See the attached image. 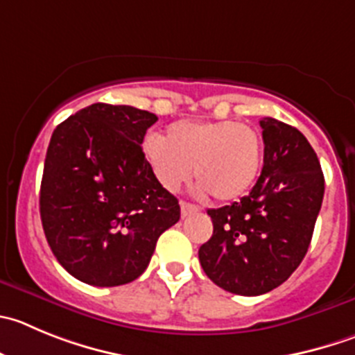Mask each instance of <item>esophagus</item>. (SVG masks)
Returning <instances> with one entry per match:
<instances>
[{
    "instance_id": "esophagus-1",
    "label": "esophagus",
    "mask_w": 355,
    "mask_h": 355,
    "mask_svg": "<svg viewBox=\"0 0 355 355\" xmlns=\"http://www.w3.org/2000/svg\"><path fill=\"white\" fill-rule=\"evenodd\" d=\"M195 212H198L197 205L190 204V202H181V216L183 218H188V216L195 214Z\"/></svg>"
}]
</instances>
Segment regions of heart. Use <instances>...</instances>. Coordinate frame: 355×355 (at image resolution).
Masks as SVG:
<instances>
[{
  "instance_id": "b5f03b06",
  "label": "heart",
  "mask_w": 355,
  "mask_h": 355,
  "mask_svg": "<svg viewBox=\"0 0 355 355\" xmlns=\"http://www.w3.org/2000/svg\"><path fill=\"white\" fill-rule=\"evenodd\" d=\"M143 151L165 190H180L193 167L198 190L221 202L242 197L256 183L263 165L259 132L234 120L175 121L164 139L148 137Z\"/></svg>"
}]
</instances>
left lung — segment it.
<instances>
[{
  "instance_id": "1",
  "label": "left lung",
  "mask_w": 355,
  "mask_h": 355,
  "mask_svg": "<svg viewBox=\"0 0 355 355\" xmlns=\"http://www.w3.org/2000/svg\"><path fill=\"white\" fill-rule=\"evenodd\" d=\"M265 157L249 195L209 209L212 237L198 249L205 275L234 295L279 288L309 251L324 197L319 158L291 125L263 118Z\"/></svg>"
}]
</instances>
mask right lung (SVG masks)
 Returning <instances> with one entry per match:
<instances>
[{
    "mask_svg": "<svg viewBox=\"0 0 355 355\" xmlns=\"http://www.w3.org/2000/svg\"><path fill=\"white\" fill-rule=\"evenodd\" d=\"M157 114L97 103L57 125L40 190L43 232L78 281L113 288L146 270L158 237L180 221L141 143Z\"/></svg>",
    "mask_w": 355,
    "mask_h": 355,
    "instance_id": "1",
    "label": "right lung"
}]
</instances>
